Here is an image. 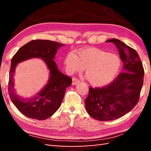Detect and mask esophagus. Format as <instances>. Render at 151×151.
<instances>
[{
	"mask_svg": "<svg viewBox=\"0 0 151 151\" xmlns=\"http://www.w3.org/2000/svg\"><path fill=\"white\" fill-rule=\"evenodd\" d=\"M80 82L79 80L76 78H73V81H72V84L73 85H76V84H78V83Z\"/></svg>",
	"mask_w": 151,
	"mask_h": 151,
	"instance_id": "34e87169",
	"label": "esophagus"
}]
</instances>
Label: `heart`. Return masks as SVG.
Wrapping results in <instances>:
<instances>
[{
  "label": "heart",
  "instance_id": "b5f03b06",
  "mask_svg": "<svg viewBox=\"0 0 151 151\" xmlns=\"http://www.w3.org/2000/svg\"><path fill=\"white\" fill-rule=\"evenodd\" d=\"M69 73L85 69V75L93 86L101 87L108 84L116 77L121 69V61L118 56L95 47H89L67 54L64 59Z\"/></svg>",
  "mask_w": 151,
  "mask_h": 151
}]
</instances>
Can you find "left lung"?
Segmentation results:
<instances>
[{
  "label": "left lung",
  "mask_w": 151,
  "mask_h": 151,
  "mask_svg": "<svg viewBox=\"0 0 151 151\" xmlns=\"http://www.w3.org/2000/svg\"><path fill=\"white\" fill-rule=\"evenodd\" d=\"M106 42L115 45L123 62V71L110 84L103 88L89 87L85 99L89 115L98 121L117 119L129 113L139 101L143 84L144 69L138 54L117 39Z\"/></svg>",
  "instance_id": "obj_1"
}]
</instances>
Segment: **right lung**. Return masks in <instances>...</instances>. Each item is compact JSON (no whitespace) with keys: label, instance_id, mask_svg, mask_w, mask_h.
I'll use <instances>...</instances> for the list:
<instances>
[{"label":"right lung","instance_id":"obj_1","mask_svg":"<svg viewBox=\"0 0 151 151\" xmlns=\"http://www.w3.org/2000/svg\"><path fill=\"white\" fill-rule=\"evenodd\" d=\"M63 45L50 40H32L21 47L13 56L9 76V95L19 111L27 117L45 120L52 116L62 104L66 88L71 85V78L61 73L54 60L57 50ZM34 57L44 60L50 70V76L46 86L34 98L24 99L16 93L14 73L19 63Z\"/></svg>","mask_w":151,"mask_h":151}]
</instances>
